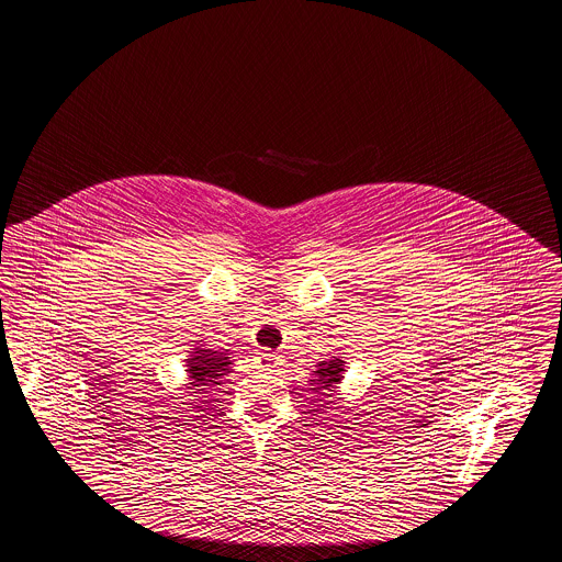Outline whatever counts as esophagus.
<instances>
[{
  "label": "esophagus",
  "instance_id": "esophagus-1",
  "mask_svg": "<svg viewBox=\"0 0 562 562\" xmlns=\"http://www.w3.org/2000/svg\"><path fill=\"white\" fill-rule=\"evenodd\" d=\"M278 362H280V358H278V353H276V351L263 349V351L259 353V364H261L263 369H273Z\"/></svg>",
  "mask_w": 562,
  "mask_h": 562
}]
</instances>
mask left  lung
<instances>
[{
	"instance_id": "left-lung-1",
	"label": "left lung",
	"mask_w": 562,
	"mask_h": 562,
	"mask_svg": "<svg viewBox=\"0 0 562 562\" xmlns=\"http://www.w3.org/2000/svg\"><path fill=\"white\" fill-rule=\"evenodd\" d=\"M346 373V360L341 356H333L328 360H322L321 364H316V371H312V390L314 392H333L341 381Z\"/></svg>"
}]
</instances>
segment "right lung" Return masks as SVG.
I'll return each mask as SVG.
<instances>
[{
    "mask_svg": "<svg viewBox=\"0 0 562 562\" xmlns=\"http://www.w3.org/2000/svg\"><path fill=\"white\" fill-rule=\"evenodd\" d=\"M232 364L234 360L229 356V349L209 348L202 341H198L186 358V371L191 385L202 390L218 385L225 374L232 373Z\"/></svg>",
    "mask_w": 562,
    "mask_h": 562,
    "instance_id": "obj_1",
    "label": "right lung"
}]
</instances>
